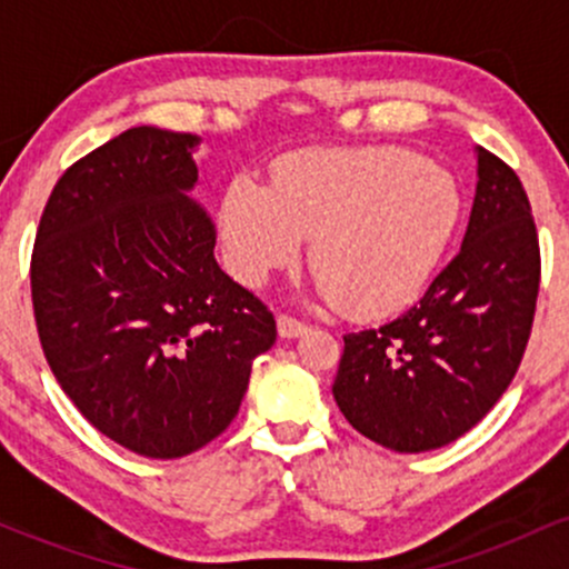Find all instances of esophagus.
Wrapping results in <instances>:
<instances>
[{
  "label": "esophagus",
  "mask_w": 569,
  "mask_h": 569,
  "mask_svg": "<svg viewBox=\"0 0 569 569\" xmlns=\"http://www.w3.org/2000/svg\"><path fill=\"white\" fill-rule=\"evenodd\" d=\"M307 331V323L299 321V318L289 316V312H280L278 316V335L286 337V339H293V337H302Z\"/></svg>",
  "instance_id": "obj_1"
}]
</instances>
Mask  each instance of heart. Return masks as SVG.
Wrapping results in <instances>:
<instances>
[{
  "label": "heart",
  "mask_w": 569,
  "mask_h": 569,
  "mask_svg": "<svg viewBox=\"0 0 569 569\" xmlns=\"http://www.w3.org/2000/svg\"><path fill=\"white\" fill-rule=\"evenodd\" d=\"M460 219L441 168L403 149H326L289 160L267 189L234 179L221 234L234 278L262 286L312 238L318 283L350 316L398 310L428 283Z\"/></svg>",
  "instance_id": "1"
}]
</instances>
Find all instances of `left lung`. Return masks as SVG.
I'll list each match as a JSON object with an SVG mask.
<instances>
[{
    "label": "left lung",
    "mask_w": 569,
    "mask_h": 569,
    "mask_svg": "<svg viewBox=\"0 0 569 569\" xmlns=\"http://www.w3.org/2000/svg\"><path fill=\"white\" fill-rule=\"evenodd\" d=\"M479 184L460 253L396 321L345 335L335 401L393 452L468 433L511 385L540 289V243L511 166L479 147Z\"/></svg>",
    "instance_id": "left-lung-1"
}]
</instances>
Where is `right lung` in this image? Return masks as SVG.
<instances>
[{"instance_id": "add662e5", "label": "right lung", "mask_w": 569, "mask_h": 569, "mask_svg": "<svg viewBox=\"0 0 569 569\" xmlns=\"http://www.w3.org/2000/svg\"><path fill=\"white\" fill-rule=\"evenodd\" d=\"M192 133L130 128L63 171L31 251L44 358L84 420L173 460L227 430L276 318L213 259L217 227L187 194Z\"/></svg>"}]
</instances>
